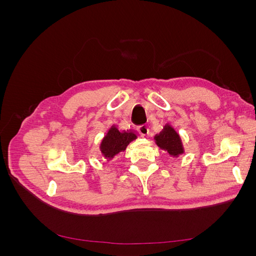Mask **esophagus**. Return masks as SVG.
<instances>
[{"mask_svg": "<svg viewBox=\"0 0 256 256\" xmlns=\"http://www.w3.org/2000/svg\"><path fill=\"white\" fill-rule=\"evenodd\" d=\"M138 134H140L141 136H147V134H148L150 129H148V127H147L146 125H141V126L138 127Z\"/></svg>", "mask_w": 256, "mask_h": 256, "instance_id": "obj_1", "label": "esophagus"}]
</instances>
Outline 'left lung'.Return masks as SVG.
I'll return each instance as SVG.
<instances>
[{
    "label": "left lung",
    "instance_id": "1",
    "mask_svg": "<svg viewBox=\"0 0 256 256\" xmlns=\"http://www.w3.org/2000/svg\"><path fill=\"white\" fill-rule=\"evenodd\" d=\"M154 140L158 147L171 157L178 158L184 152L180 136L170 124H166L161 132L154 136Z\"/></svg>",
    "mask_w": 256,
    "mask_h": 256
}]
</instances>
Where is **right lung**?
Here are the masks:
<instances>
[{
  "instance_id": "1",
  "label": "right lung",
  "mask_w": 256,
  "mask_h": 256,
  "mask_svg": "<svg viewBox=\"0 0 256 256\" xmlns=\"http://www.w3.org/2000/svg\"><path fill=\"white\" fill-rule=\"evenodd\" d=\"M138 138L134 130H120L116 125H112L102 140L99 150L106 161L114 159L120 152L126 150L127 146Z\"/></svg>"
}]
</instances>
